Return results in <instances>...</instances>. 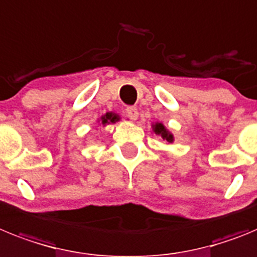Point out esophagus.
I'll use <instances>...</instances> for the list:
<instances>
[{
    "label": "esophagus",
    "mask_w": 257,
    "mask_h": 257,
    "mask_svg": "<svg viewBox=\"0 0 257 257\" xmlns=\"http://www.w3.org/2000/svg\"><path fill=\"white\" fill-rule=\"evenodd\" d=\"M125 113H126V116H128L129 119L137 120L138 111H137V108H136V107H128V108L125 110Z\"/></svg>",
    "instance_id": "34e87169"
}]
</instances>
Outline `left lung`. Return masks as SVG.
I'll use <instances>...</instances> for the list:
<instances>
[{
    "mask_svg": "<svg viewBox=\"0 0 257 257\" xmlns=\"http://www.w3.org/2000/svg\"><path fill=\"white\" fill-rule=\"evenodd\" d=\"M151 128H153L154 133H155L156 136H160L163 141H166L167 144H172V142L175 141V137H173V135H172L171 132L166 128V125H164L163 122H159V121L155 122V124H153V125H151Z\"/></svg>",
    "mask_w": 257,
    "mask_h": 257,
    "instance_id": "1",
    "label": "left lung"
}]
</instances>
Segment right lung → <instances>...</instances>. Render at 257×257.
Here are the masks:
<instances>
[{
	"label": "right lung",
	"mask_w": 257,
	"mask_h": 257,
	"mask_svg": "<svg viewBox=\"0 0 257 257\" xmlns=\"http://www.w3.org/2000/svg\"><path fill=\"white\" fill-rule=\"evenodd\" d=\"M120 115H117V113L115 112H106L104 115H102L99 119H98V122H99V125H103L106 126L107 124H115V122L120 121Z\"/></svg>",
	"instance_id": "right-lung-1"
}]
</instances>
